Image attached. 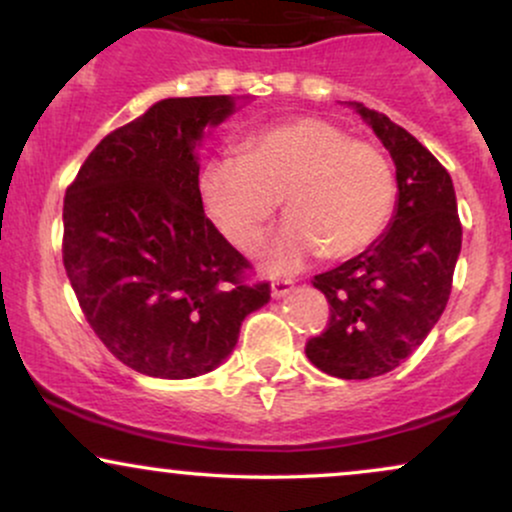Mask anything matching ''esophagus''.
Returning a JSON list of instances; mask_svg holds the SVG:
<instances>
[{"mask_svg": "<svg viewBox=\"0 0 512 512\" xmlns=\"http://www.w3.org/2000/svg\"><path fill=\"white\" fill-rule=\"evenodd\" d=\"M293 291V279H274L272 281V296L284 298L286 293Z\"/></svg>", "mask_w": 512, "mask_h": 512, "instance_id": "34e87169", "label": "esophagus"}]
</instances>
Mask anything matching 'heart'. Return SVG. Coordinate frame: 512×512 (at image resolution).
Wrapping results in <instances>:
<instances>
[{"instance_id": "heart-1", "label": "heart", "mask_w": 512, "mask_h": 512, "mask_svg": "<svg viewBox=\"0 0 512 512\" xmlns=\"http://www.w3.org/2000/svg\"><path fill=\"white\" fill-rule=\"evenodd\" d=\"M284 197L291 219L267 240L262 264L293 272L325 252L358 255L385 231L395 175L373 144L322 117H296L250 134L243 154H219L199 173V199L236 248L262 236Z\"/></svg>"}]
</instances>
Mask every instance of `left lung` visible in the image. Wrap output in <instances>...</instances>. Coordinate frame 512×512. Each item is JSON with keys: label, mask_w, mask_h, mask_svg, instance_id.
<instances>
[{"label": "left lung", "mask_w": 512, "mask_h": 512, "mask_svg": "<svg viewBox=\"0 0 512 512\" xmlns=\"http://www.w3.org/2000/svg\"><path fill=\"white\" fill-rule=\"evenodd\" d=\"M395 161L397 202L387 231L313 286L330 303V325L305 344L322 373L366 380L395 370L436 327L448 305L462 248L448 170L390 117L349 103Z\"/></svg>", "instance_id": "left-lung-1"}]
</instances>
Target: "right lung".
<instances>
[{"label": "right lung", "mask_w": 512, "mask_h": 512, "mask_svg": "<svg viewBox=\"0 0 512 512\" xmlns=\"http://www.w3.org/2000/svg\"><path fill=\"white\" fill-rule=\"evenodd\" d=\"M233 96L163 98L88 154L64 197L62 260L88 325L125 366L185 380L221 366L269 284L204 216L199 156Z\"/></svg>", "instance_id": "add662e5"}]
</instances>
